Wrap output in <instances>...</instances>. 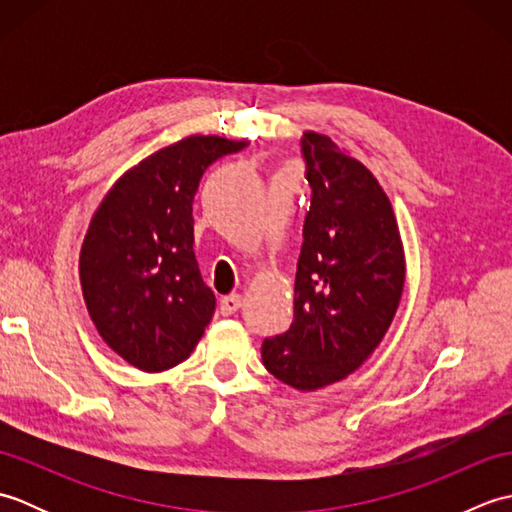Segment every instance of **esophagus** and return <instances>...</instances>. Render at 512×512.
<instances>
[{
	"label": "esophagus",
	"instance_id": "esophagus-1",
	"mask_svg": "<svg viewBox=\"0 0 512 512\" xmlns=\"http://www.w3.org/2000/svg\"><path fill=\"white\" fill-rule=\"evenodd\" d=\"M239 308H242V295H228L220 301V312L224 314V317H228V314H235Z\"/></svg>",
	"mask_w": 512,
	"mask_h": 512
}]
</instances>
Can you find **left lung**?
<instances>
[{
  "label": "left lung",
  "mask_w": 512,
  "mask_h": 512,
  "mask_svg": "<svg viewBox=\"0 0 512 512\" xmlns=\"http://www.w3.org/2000/svg\"><path fill=\"white\" fill-rule=\"evenodd\" d=\"M312 189L303 222L290 330L262 345L281 383L314 391L361 367L389 330L405 288V250L394 209L363 162L332 138H301Z\"/></svg>",
  "instance_id": "obj_1"
}]
</instances>
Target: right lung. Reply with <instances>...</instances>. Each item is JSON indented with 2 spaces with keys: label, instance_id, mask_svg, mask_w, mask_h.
<instances>
[{
  "label": "right lung",
  "instance_id": "right-lung-1",
  "mask_svg": "<svg viewBox=\"0 0 512 512\" xmlns=\"http://www.w3.org/2000/svg\"><path fill=\"white\" fill-rule=\"evenodd\" d=\"M244 147L182 138L123 173L92 215L79 259L85 306L103 341L143 372L187 361L213 317L191 204L209 165Z\"/></svg>",
  "mask_w": 512,
  "mask_h": 512
}]
</instances>
